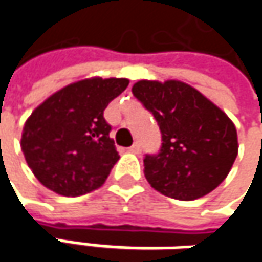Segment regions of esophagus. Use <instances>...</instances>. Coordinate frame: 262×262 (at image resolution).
Returning a JSON list of instances; mask_svg holds the SVG:
<instances>
[{
	"instance_id": "esophagus-1",
	"label": "esophagus",
	"mask_w": 262,
	"mask_h": 262,
	"mask_svg": "<svg viewBox=\"0 0 262 262\" xmlns=\"http://www.w3.org/2000/svg\"><path fill=\"white\" fill-rule=\"evenodd\" d=\"M129 151H130V153H135V155H138V153L141 151V145H139L138 142H135L133 145L129 147Z\"/></svg>"
}]
</instances>
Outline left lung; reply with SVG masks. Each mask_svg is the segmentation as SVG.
<instances>
[{
  "label": "left lung",
  "mask_w": 262,
  "mask_h": 262,
  "mask_svg": "<svg viewBox=\"0 0 262 262\" xmlns=\"http://www.w3.org/2000/svg\"><path fill=\"white\" fill-rule=\"evenodd\" d=\"M133 95L153 114L162 135L158 155H145L144 174L161 194L194 200L229 174L236 155V129L229 117L192 86L139 80Z\"/></svg>",
  "instance_id": "left-lung-1"
}]
</instances>
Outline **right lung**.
Listing matches in <instances>:
<instances>
[{
    "instance_id": "right-lung-1",
    "label": "right lung",
    "mask_w": 262,
    "mask_h": 262,
    "mask_svg": "<svg viewBox=\"0 0 262 262\" xmlns=\"http://www.w3.org/2000/svg\"><path fill=\"white\" fill-rule=\"evenodd\" d=\"M127 79H84L48 97L26 121L21 148L37 181L77 197L101 186L120 155L103 117Z\"/></svg>"
}]
</instances>
